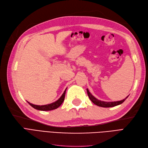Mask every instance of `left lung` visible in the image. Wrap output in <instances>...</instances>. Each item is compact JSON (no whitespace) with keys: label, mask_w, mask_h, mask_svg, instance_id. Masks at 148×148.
I'll list each match as a JSON object with an SVG mask.
<instances>
[{"label":"left lung","mask_w":148,"mask_h":148,"mask_svg":"<svg viewBox=\"0 0 148 148\" xmlns=\"http://www.w3.org/2000/svg\"><path fill=\"white\" fill-rule=\"evenodd\" d=\"M87 93H88V95L89 99L90 100L94 103V104H96V106H98L99 107H115L116 106H118L120 105L121 104H122V103L127 99V98L128 97V96L126 97L123 99V100H121L119 101H115V102H105V101H100V100H98L97 99L93 96L90 93V92L89 91L88 89H87Z\"/></svg>","instance_id":"8db88e82"}]
</instances>
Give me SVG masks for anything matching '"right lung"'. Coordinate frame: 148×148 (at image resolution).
Here are the masks:
<instances>
[{
	"instance_id": "1",
	"label": "right lung",
	"mask_w": 148,
	"mask_h": 148,
	"mask_svg": "<svg viewBox=\"0 0 148 148\" xmlns=\"http://www.w3.org/2000/svg\"><path fill=\"white\" fill-rule=\"evenodd\" d=\"M66 89L65 90V91L64 92L63 95H62V96L59 98V99L57 101H56V102L51 103V104H46V105H43V106H38V105H34L31 104V103H29V102L28 104L31 106L33 107V108H34L35 109H37L39 110H42V111H48V110H52L53 109H57L62 103H63L64 99H65V92H66Z\"/></svg>"
}]
</instances>
